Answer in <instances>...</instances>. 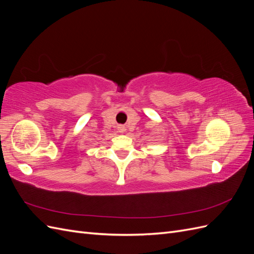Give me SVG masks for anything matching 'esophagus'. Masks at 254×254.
Masks as SVG:
<instances>
[{
  "instance_id": "1",
  "label": "esophagus",
  "mask_w": 254,
  "mask_h": 254,
  "mask_svg": "<svg viewBox=\"0 0 254 254\" xmlns=\"http://www.w3.org/2000/svg\"><path fill=\"white\" fill-rule=\"evenodd\" d=\"M118 130H119V132H125L126 131V128H125L124 125H119L118 126Z\"/></svg>"
}]
</instances>
